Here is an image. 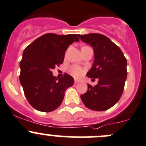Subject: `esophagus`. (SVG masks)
I'll return each mask as SVG.
<instances>
[{"label": "esophagus", "mask_w": 146, "mask_h": 146, "mask_svg": "<svg viewBox=\"0 0 146 146\" xmlns=\"http://www.w3.org/2000/svg\"><path fill=\"white\" fill-rule=\"evenodd\" d=\"M76 81V82H77V81H76H76Z\"/></svg>", "instance_id": "obj_1"}]
</instances>
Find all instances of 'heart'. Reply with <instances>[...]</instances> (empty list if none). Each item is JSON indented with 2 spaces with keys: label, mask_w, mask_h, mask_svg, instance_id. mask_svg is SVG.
I'll use <instances>...</instances> for the list:
<instances>
[{
  "label": "heart",
  "mask_w": 146,
  "mask_h": 146,
  "mask_svg": "<svg viewBox=\"0 0 146 146\" xmlns=\"http://www.w3.org/2000/svg\"><path fill=\"white\" fill-rule=\"evenodd\" d=\"M70 72L73 76L78 77V76H81V75L82 74L83 70H82V68H80L79 66L74 65V66H73L72 68H70Z\"/></svg>",
  "instance_id": "heart-1"
}]
</instances>
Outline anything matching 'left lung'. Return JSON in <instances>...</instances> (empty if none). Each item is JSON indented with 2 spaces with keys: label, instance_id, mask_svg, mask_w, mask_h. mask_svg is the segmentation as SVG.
Instances as JSON below:
<instances>
[{
  "label": "left lung",
  "instance_id": "1",
  "mask_svg": "<svg viewBox=\"0 0 146 146\" xmlns=\"http://www.w3.org/2000/svg\"><path fill=\"white\" fill-rule=\"evenodd\" d=\"M83 42L92 46L94 60L86 76L98 78L82 95L85 105L93 110H106L117 102L127 77V59L119 46L106 35L99 33L78 35Z\"/></svg>",
  "mask_w": 146,
  "mask_h": 146
}]
</instances>
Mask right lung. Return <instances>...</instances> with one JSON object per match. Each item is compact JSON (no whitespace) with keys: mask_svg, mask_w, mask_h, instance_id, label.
Wrapping results in <instances>:
<instances>
[{"mask_svg":"<svg viewBox=\"0 0 146 146\" xmlns=\"http://www.w3.org/2000/svg\"><path fill=\"white\" fill-rule=\"evenodd\" d=\"M78 40L76 34L47 33L35 39L23 52L20 82L27 97L39 111L56 108L60 104L62 89L74 81L67 73L62 79L57 81L52 70L63 62L68 47Z\"/></svg>","mask_w":146,"mask_h":146,"instance_id":"obj_1","label":"right lung"}]
</instances>
